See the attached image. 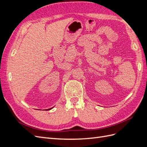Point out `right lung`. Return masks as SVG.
<instances>
[{
  "instance_id": "right-lung-1",
  "label": "right lung",
  "mask_w": 147,
  "mask_h": 147,
  "mask_svg": "<svg viewBox=\"0 0 147 147\" xmlns=\"http://www.w3.org/2000/svg\"><path fill=\"white\" fill-rule=\"evenodd\" d=\"M53 107H52V108H50V109H46V110H51V109H52Z\"/></svg>"
}]
</instances>
